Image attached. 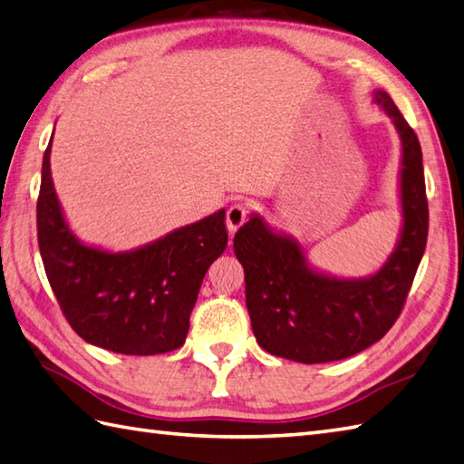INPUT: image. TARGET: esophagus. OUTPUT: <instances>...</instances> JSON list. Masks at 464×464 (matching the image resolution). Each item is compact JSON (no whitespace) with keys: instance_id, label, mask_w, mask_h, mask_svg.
I'll list each match as a JSON object with an SVG mask.
<instances>
[{"instance_id":"1","label":"esophagus","mask_w":464,"mask_h":464,"mask_svg":"<svg viewBox=\"0 0 464 464\" xmlns=\"http://www.w3.org/2000/svg\"><path fill=\"white\" fill-rule=\"evenodd\" d=\"M248 218V208H246L244 202H234L228 210H226V226H228V232L234 234L236 230Z\"/></svg>"}]
</instances>
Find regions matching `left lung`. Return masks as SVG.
<instances>
[{
    "label": "left lung",
    "instance_id": "8db88e82",
    "mask_svg": "<svg viewBox=\"0 0 464 464\" xmlns=\"http://www.w3.org/2000/svg\"><path fill=\"white\" fill-rule=\"evenodd\" d=\"M373 102L385 111L401 140L395 248L369 276L342 277L319 270L300 240L252 212L234 236V254L244 267L256 342L267 353L297 363L352 357L379 342L405 304L427 246L423 152L387 91L375 89Z\"/></svg>",
    "mask_w": 464,
    "mask_h": 464
}]
</instances>
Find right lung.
I'll use <instances>...</instances> for the list:
<instances>
[{
  "instance_id": "obj_1",
  "label": "right lung",
  "mask_w": 464,
  "mask_h": 464,
  "mask_svg": "<svg viewBox=\"0 0 464 464\" xmlns=\"http://www.w3.org/2000/svg\"><path fill=\"white\" fill-rule=\"evenodd\" d=\"M51 140L41 169L37 240L67 322L87 343L122 355L179 349L204 276L228 244L224 208L132 250L85 244L71 230L57 198Z\"/></svg>"
}]
</instances>
